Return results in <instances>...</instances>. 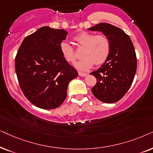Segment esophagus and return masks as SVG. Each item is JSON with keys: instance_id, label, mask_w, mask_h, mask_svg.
Masks as SVG:
<instances>
[{"instance_id": "obj_1", "label": "esophagus", "mask_w": 153, "mask_h": 153, "mask_svg": "<svg viewBox=\"0 0 153 153\" xmlns=\"http://www.w3.org/2000/svg\"><path fill=\"white\" fill-rule=\"evenodd\" d=\"M78 74H79V75H80V76H81V77H85V76H87V73H82V72H78Z\"/></svg>"}]
</instances>
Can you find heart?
<instances>
[{
  "label": "heart",
  "mask_w": 153,
  "mask_h": 153,
  "mask_svg": "<svg viewBox=\"0 0 153 153\" xmlns=\"http://www.w3.org/2000/svg\"><path fill=\"white\" fill-rule=\"evenodd\" d=\"M77 45L85 48L82 57L75 64V68L80 71H87L96 65H101L108 59L111 53V42L106 36L96 35L88 32H82L73 38ZM60 52L63 57L68 63H74L77 59L73 46L66 41L61 42Z\"/></svg>",
  "instance_id": "1"
}]
</instances>
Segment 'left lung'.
<instances>
[{"label": "left lung", "mask_w": 153, "mask_h": 153, "mask_svg": "<svg viewBox=\"0 0 153 153\" xmlns=\"http://www.w3.org/2000/svg\"><path fill=\"white\" fill-rule=\"evenodd\" d=\"M88 30L102 32L111 47L105 62L90 73L97 78L91 91L102 102L115 103L129 90L135 76L137 59L133 43L124 30L110 24H98Z\"/></svg>", "instance_id": "obj_1"}]
</instances>
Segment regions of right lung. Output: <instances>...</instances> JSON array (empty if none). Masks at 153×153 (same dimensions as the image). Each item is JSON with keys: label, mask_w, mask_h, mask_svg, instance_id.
<instances>
[{"label": "right lung", "mask_w": 153, "mask_h": 153, "mask_svg": "<svg viewBox=\"0 0 153 153\" xmlns=\"http://www.w3.org/2000/svg\"><path fill=\"white\" fill-rule=\"evenodd\" d=\"M67 34L64 29L43 26L24 38L16 55L20 88L40 108L60 106L66 97L68 83L78 75L60 52V44Z\"/></svg>", "instance_id": "1"}]
</instances>
